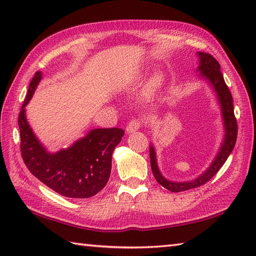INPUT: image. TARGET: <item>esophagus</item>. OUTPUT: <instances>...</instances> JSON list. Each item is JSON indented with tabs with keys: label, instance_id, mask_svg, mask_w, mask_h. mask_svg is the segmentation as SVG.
<instances>
[{
	"label": "esophagus",
	"instance_id": "obj_1",
	"mask_svg": "<svg viewBox=\"0 0 256 256\" xmlns=\"http://www.w3.org/2000/svg\"><path fill=\"white\" fill-rule=\"evenodd\" d=\"M142 125H143V121H142V120H140V118L132 120V121L128 124L126 132H128V133H133V132H135V131H138V130L140 126H142Z\"/></svg>",
	"mask_w": 256,
	"mask_h": 256
}]
</instances>
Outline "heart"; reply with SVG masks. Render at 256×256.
Wrapping results in <instances>:
<instances>
[{"mask_svg": "<svg viewBox=\"0 0 256 256\" xmlns=\"http://www.w3.org/2000/svg\"><path fill=\"white\" fill-rule=\"evenodd\" d=\"M160 79L157 77V78H155L154 80H153V86H157L160 84Z\"/></svg>", "mask_w": 256, "mask_h": 256, "instance_id": "heart-1", "label": "heart"}]
</instances>
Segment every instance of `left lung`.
Instances as JSON below:
<instances>
[{"mask_svg":"<svg viewBox=\"0 0 256 256\" xmlns=\"http://www.w3.org/2000/svg\"><path fill=\"white\" fill-rule=\"evenodd\" d=\"M198 56L200 57V66L198 67V70L201 72V76H202V77L210 81L214 91L216 92V94H218L226 125V138L224 144L221 146L219 154L216 155V160L208 168V170L197 179H194V180L187 182H174L167 180V179L162 177L156 164L155 150L153 148V146H150V167L156 182L172 192H184V190L188 189L197 188L202 186L206 182H209L210 179L219 172L220 168L224 166L226 160H228V157H229L231 152L234 148V145L236 142L238 122L234 116V110H233V99L231 92L229 88H228V86L224 79V76L221 74L220 64L216 62V59L212 55H210V54L198 52Z\"/></svg>","mask_w":256,"mask_h":256,"instance_id":"obj_1","label":"left lung"}]
</instances>
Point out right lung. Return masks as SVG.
Masks as SVG:
<instances>
[{
    "mask_svg": "<svg viewBox=\"0 0 256 256\" xmlns=\"http://www.w3.org/2000/svg\"><path fill=\"white\" fill-rule=\"evenodd\" d=\"M42 79L32 77L18 114L20 154L28 170L47 187L68 198L94 197L106 187L112 167V153L121 142L122 128H96L72 148L47 153L32 133L25 118V106Z\"/></svg>",
    "mask_w": 256,
    "mask_h": 256,
    "instance_id": "obj_1",
    "label": "right lung"
}]
</instances>
